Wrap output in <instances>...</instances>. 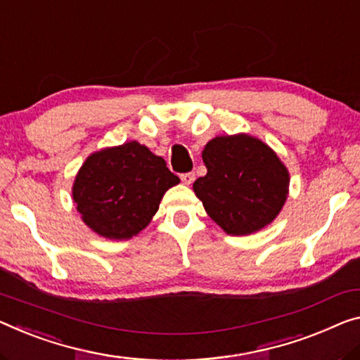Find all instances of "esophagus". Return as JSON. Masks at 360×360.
I'll return each instance as SVG.
<instances>
[{"mask_svg":"<svg viewBox=\"0 0 360 360\" xmlns=\"http://www.w3.org/2000/svg\"><path fill=\"white\" fill-rule=\"evenodd\" d=\"M180 179H181V181H184L185 185H191V184H193V180H195V174H193V172L181 174V175H180Z\"/></svg>","mask_w":360,"mask_h":360,"instance_id":"1","label":"esophagus"}]
</instances>
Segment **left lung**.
<instances>
[{
	"label": "left lung",
	"instance_id": "obj_1",
	"mask_svg": "<svg viewBox=\"0 0 360 360\" xmlns=\"http://www.w3.org/2000/svg\"><path fill=\"white\" fill-rule=\"evenodd\" d=\"M202 161L207 174L193 190L225 233L251 235L280 214L290 174L264 141L246 134L215 136L204 146Z\"/></svg>",
	"mask_w": 360,
	"mask_h": 360
}]
</instances>
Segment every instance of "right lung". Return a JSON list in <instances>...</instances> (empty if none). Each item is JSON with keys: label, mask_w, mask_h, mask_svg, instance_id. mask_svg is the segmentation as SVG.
Wrapping results in <instances>:
<instances>
[{"label": "right lung", "mask_w": 360, "mask_h": 360, "mask_svg": "<svg viewBox=\"0 0 360 360\" xmlns=\"http://www.w3.org/2000/svg\"><path fill=\"white\" fill-rule=\"evenodd\" d=\"M180 179L161 156L129 141L86 158L72 186L82 220L109 240H130L151 222L164 193Z\"/></svg>", "instance_id": "1"}]
</instances>
